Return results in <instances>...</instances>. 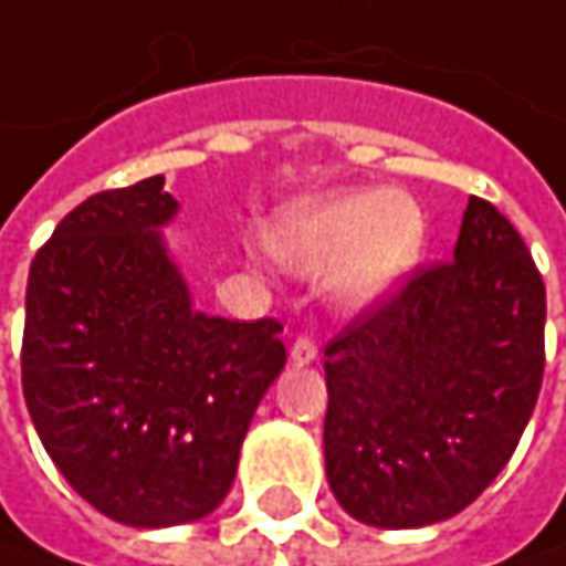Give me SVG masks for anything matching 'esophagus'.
<instances>
[{"instance_id":"34e87169","label":"esophagus","mask_w":566,"mask_h":566,"mask_svg":"<svg viewBox=\"0 0 566 566\" xmlns=\"http://www.w3.org/2000/svg\"><path fill=\"white\" fill-rule=\"evenodd\" d=\"M290 360H293L296 367H308V364L318 360V347L308 342V338H296L293 347H290Z\"/></svg>"}]
</instances>
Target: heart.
I'll list each match as a JSON object with an SVG mask.
<instances>
[{"instance_id": "b5f03b06", "label": "heart", "mask_w": 566, "mask_h": 566, "mask_svg": "<svg viewBox=\"0 0 566 566\" xmlns=\"http://www.w3.org/2000/svg\"><path fill=\"white\" fill-rule=\"evenodd\" d=\"M424 216L392 189H342L293 202L266 228V248L293 273H328L344 305H374L422 263Z\"/></svg>"}]
</instances>
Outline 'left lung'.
Masks as SVG:
<instances>
[{
    "instance_id": "left-lung-1",
    "label": "left lung",
    "mask_w": 566,
    "mask_h": 566,
    "mask_svg": "<svg viewBox=\"0 0 566 566\" xmlns=\"http://www.w3.org/2000/svg\"><path fill=\"white\" fill-rule=\"evenodd\" d=\"M545 374V283L470 196L454 261L422 270L325 347V476L374 528L458 515L509 464Z\"/></svg>"
}]
</instances>
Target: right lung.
Returning <instances> with one entry per match:
<instances>
[{
  "label": "right lung",
  "instance_id": "add662e5",
  "mask_svg": "<svg viewBox=\"0 0 566 566\" xmlns=\"http://www.w3.org/2000/svg\"><path fill=\"white\" fill-rule=\"evenodd\" d=\"M164 177L76 206L28 270L21 389L63 480L132 528L199 522L228 496L280 322L199 312L164 228Z\"/></svg>",
  "mask_w": 566,
  "mask_h": 566
}]
</instances>
